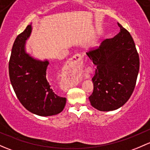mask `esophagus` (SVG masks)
I'll return each mask as SVG.
<instances>
[{"instance_id":"esophagus-1","label":"esophagus","mask_w":150,"mask_h":150,"mask_svg":"<svg viewBox=\"0 0 150 150\" xmlns=\"http://www.w3.org/2000/svg\"><path fill=\"white\" fill-rule=\"evenodd\" d=\"M69 62H70L71 64H73L74 65H76V66H79V65L82 64L83 58L80 54H76L75 55H74V56L71 58Z\"/></svg>"}]
</instances>
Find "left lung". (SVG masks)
I'll use <instances>...</instances> for the list:
<instances>
[{
    "label": "left lung",
    "instance_id": "1",
    "mask_svg": "<svg viewBox=\"0 0 150 150\" xmlns=\"http://www.w3.org/2000/svg\"><path fill=\"white\" fill-rule=\"evenodd\" d=\"M118 24V35L86 52L97 67L92 79L93 92L89 99L92 107L100 111L116 110L129 100L139 70V57L132 35Z\"/></svg>",
    "mask_w": 150,
    "mask_h": 150
}]
</instances>
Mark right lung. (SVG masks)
<instances>
[{
	"label": "right lung",
	"instance_id": "add662e5",
	"mask_svg": "<svg viewBox=\"0 0 150 150\" xmlns=\"http://www.w3.org/2000/svg\"><path fill=\"white\" fill-rule=\"evenodd\" d=\"M32 27L27 26L13 42L8 63L9 77L16 97L29 112L40 116L60 113L66 105V99L54 92L47 79V61L34 59L24 50L25 41Z\"/></svg>",
	"mask_w": 150,
	"mask_h": 150
}]
</instances>
